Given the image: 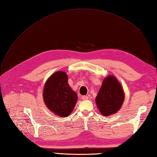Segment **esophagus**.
<instances>
[{
  "instance_id": "1",
  "label": "esophagus",
  "mask_w": 157,
  "mask_h": 157,
  "mask_svg": "<svg viewBox=\"0 0 157 157\" xmlns=\"http://www.w3.org/2000/svg\"><path fill=\"white\" fill-rule=\"evenodd\" d=\"M88 99V96H82V100H87Z\"/></svg>"
}]
</instances>
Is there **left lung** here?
Listing matches in <instances>:
<instances>
[{
	"label": "left lung",
	"mask_w": 157,
	"mask_h": 157,
	"mask_svg": "<svg viewBox=\"0 0 157 157\" xmlns=\"http://www.w3.org/2000/svg\"><path fill=\"white\" fill-rule=\"evenodd\" d=\"M124 99V94L121 84L115 77L109 76L103 80L96 102L102 115L109 116L119 110Z\"/></svg>",
	"instance_id": "left-lung-1"
}]
</instances>
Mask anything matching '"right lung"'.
Masks as SVG:
<instances>
[{
  "instance_id": "add662e5",
  "label": "right lung",
  "mask_w": 157,
  "mask_h": 157,
  "mask_svg": "<svg viewBox=\"0 0 157 157\" xmlns=\"http://www.w3.org/2000/svg\"><path fill=\"white\" fill-rule=\"evenodd\" d=\"M67 80L65 72H56L47 80L43 90L46 105L59 117L69 116L77 100V94L71 88Z\"/></svg>"
}]
</instances>
